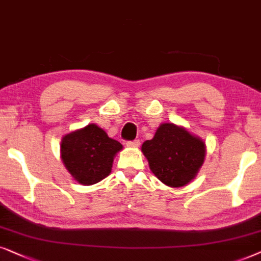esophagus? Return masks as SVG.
Segmentation results:
<instances>
[{
  "mask_svg": "<svg viewBox=\"0 0 261 261\" xmlns=\"http://www.w3.org/2000/svg\"><path fill=\"white\" fill-rule=\"evenodd\" d=\"M140 144H141V142H140V140H134V141H128L127 143H126V145L127 147H130V148H138L140 147Z\"/></svg>",
  "mask_w": 261,
  "mask_h": 261,
  "instance_id": "1",
  "label": "esophagus"
}]
</instances>
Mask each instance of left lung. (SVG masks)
<instances>
[{
  "label": "left lung",
  "mask_w": 261,
  "mask_h": 261,
  "mask_svg": "<svg viewBox=\"0 0 261 261\" xmlns=\"http://www.w3.org/2000/svg\"><path fill=\"white\" fill-rule=\"evenodd\" d=\"M142 151L160 181L181 187L196 178L206 149L203 140L191 135L185 127L165 123L160 125L152 140L142 144Z\"/></svg>",
  "instance_id": "8db88e82"
}]
</instances>
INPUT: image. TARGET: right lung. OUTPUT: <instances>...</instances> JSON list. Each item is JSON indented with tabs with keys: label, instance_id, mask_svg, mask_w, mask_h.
Returning a JSON list of instances; mask_svg holds the SVG:
<instances>
[{
	"label": "right lung",
	"instance_id": "1",
	"mask_svg": "<svg viewBox=\"0 0 261 261\" xmlns=\"http://www.w3.org/2000/svg\"><path fill=\"white\" fill-rule=\"evenodd\" d=\"M123 149L95 124L65 135L61 142V159L76 181L93 185L109 176L114 156Z\"/></svg>",
	"mask_w": 261,
	"mask_h": 261
}]
</instances>
